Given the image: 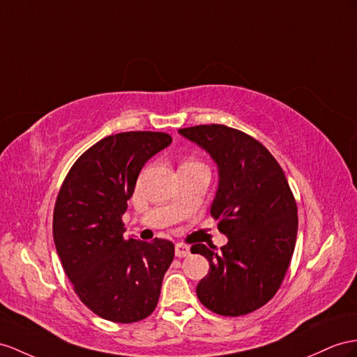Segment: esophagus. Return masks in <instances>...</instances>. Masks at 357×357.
Returning <instances> with one entry per match:
<instances>
[{"label": "esophagus", "mask_w": 357, "mask_h": 357, "mask_svg": "<svg viewBox=\"0 0 357 357\" xmlns=\"http://www.w3.org/2000/svg\"><path fill=\"white\" fill-rule=\"evenodd\" d=\"M188 253H190V248H188V245L181 244V243H178V244L175 245V255H176L178 258H184V257H187Z\"/></svg>", "instance_id": "1"}]
</instances>
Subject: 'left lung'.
<instances>
[{
  "mask_svg": "<svg viewBox=\"0 0 357 357\" xmlns=\"http://www.w3.org/2000/svg\"><path fill=\"white\" fill-rule=\"evenodd\" d=\"M179 134L205 149L218 169L211 215L227 244H196L209 262L197 283L205 307L240 317L273 298L288 271L297 238V205L276 158L253 137L225 125L182 128Z\"/></svg>",
  "mask_w": 357,
  "mask_h": 357,
  "instance_id": "left-lung-1",
  "label": "left lung"
}]
</instances>
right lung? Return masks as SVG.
I'll list each match as a JSON object with an SVG mask.
<instances>
[{"instance_id": "right-lung-1", "label": "right lung", "mask_w": 357, "mask_h": 357, "mask_svg": "<svg viewBox=\"0 0 357 357\" xmlns=\"http://www.w3.org/2000/svg\"><path fill=\"white\" fill-rule=\"evenodd\" d=\"M172 143L166 132L108 135L70 167L59 191L52 235L79 300L113 323H135L157 307L175 257L172 241L125 238L122 215L146 161Z\"/></svg>"}]
</instances>
